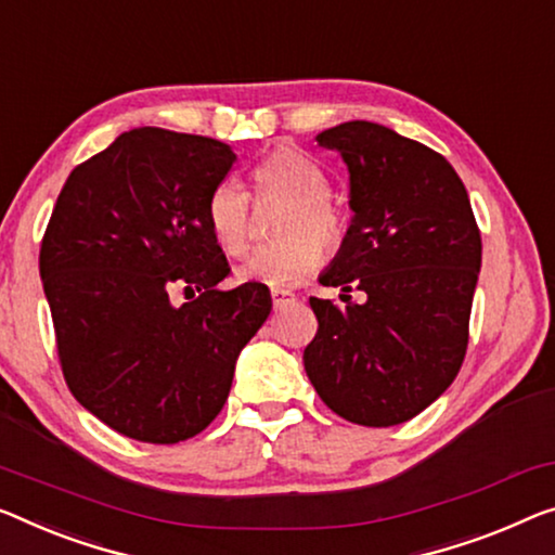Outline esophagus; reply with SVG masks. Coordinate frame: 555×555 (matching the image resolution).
I'll return each instance as SVG.
<instances>
[{
    "mask_svg": "<svg viewBox=\"0 0 555 555\" xmlns=\"http://www.w3.org/2000/svg\"><path fill=\"white\" fill-rule=\"evenodd\" d=\"M271 299H274V309H281V306L294 301V294L286 288H271Z\"/></svg>",
    "mask_w": 555,
    "mask_h": 555,
    "instance_id": "34e87169",
    "label": "esophagus"
}]
</instances>
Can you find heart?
I'll use <instances>...</instances> for the list:
<instances>
[{
	"mask_svg": "<svg viewBox=\"0 0 555 555\" xmlns=\"http://www.w3.org/2000/svg\"><path fill=\"white\" fill-rule=\"evenodd\" d=\"M254 186L259 194L286 198L279 214L274 244L256 249L236 276L267 286H296L324 261L325 249L341 246L346 217L331 202L326 171L309 154L294 146H279L256 164ZM206 227L217 246L229 256H242L249 246V196L234 179L219 181L206 198Z\"/></svg>",
	"mask_w": 555,
	"mask_h": 555,
	"instance_id": "obj_1",
	"label": "heart"
}]
</instances>
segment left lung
Listing matches in <instances>:
<instances>
[{
	"instance_id": "left-lung-1",
	"label": "left lung",
	"mask_w": 555,
	"mask_h": 555,
	"mask_svg": "<svg viewBox=\"0 0 555 555\" xmlns=\"http://www.w3.org/2000/svg\"><path fill=\"white\" fill-rule=\"evenodd\" d=\"M317 142L341 154L353 211L319 284L357 286L366 301L309 299L319 331L304 349L306 376L351 424H403L453 384L466 357L481 234L466 186L434 149L361 119Z\"/></svg>"
}]
</instances>
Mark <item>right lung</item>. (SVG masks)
I'll use <instances>...</instances> for the list:
<instances>
[{
  "label": "right lung",
  "instance_id": "add662e5",
  "mask_svg": "<svg viewBox=\"0 0 555 555\" xmlns=\"http://www.w3.org/2000/svg\"><path fill=\"white\" fill-rule=\"evenodd\" d=\"M234 162L231 146L209 137L124 131L69 173L41 238L39 276L66 386L137 441L204 431L271 311L263 284L219 288L231 269L204 209ZM173 283L199 296L173 307Z\"/></svg>",
  "mask_w": 555,
  "mask_h": 555
}]
</instances>
